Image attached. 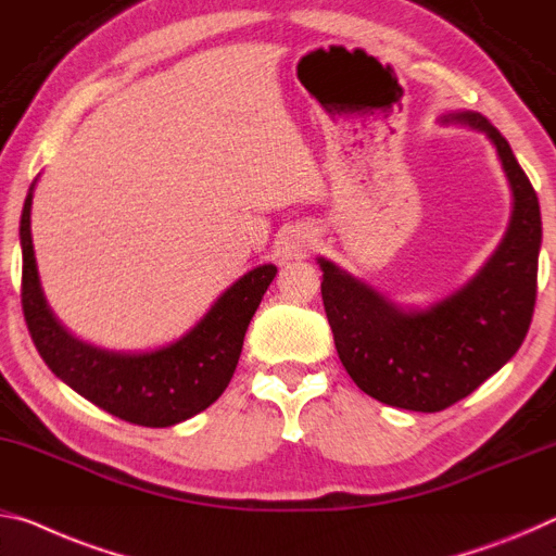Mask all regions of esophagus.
Returning <instances> with one entry per match:
<instances>
[{"instance_id": "esophagus-1", "label": "esophagus", "mask_w": 556, "mask_h": 556, "mask_svg": "<svg viewBox=\"0 0 556 556\" xmlns=\"http://www.w3.org/2000/svg\"><path fill=\"white\" fill-rule=\"evenodd\" d=\"M314 235H309V232H292L285 240V244H281V257L285 260H302V257H306V252L312 250L314 247Z\"/></svg>"}]
</instances>
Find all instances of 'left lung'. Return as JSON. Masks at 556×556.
<instances>
[{
  "label": "left lung",
  "mask_w": 556,
  "mask_h": 556,
  "mask_svg": "<svg viewBox=\"0 0 556 556\" xmlns=\"http://www.w3.org/2000/svg\"><path fill=\"white\" fill-rule=\"evenodd\" d=\"M482 130L513 185V217L468 285L428 309H401L374 287L319 260L333 343L361 391L386 405L438 413L470 395L517 354L530 331L542 247L540 200L513 148L480 113H447Z\"/></svg>",
  "instance_id": "8db88e82"
}]
</instances>
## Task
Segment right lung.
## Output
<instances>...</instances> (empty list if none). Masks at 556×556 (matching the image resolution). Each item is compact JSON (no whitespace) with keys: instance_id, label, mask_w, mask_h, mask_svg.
Masks as SVG:
<instances>
[{"instance_id":"right-lung-1","label":"right lung","mask_w":556,"mask_h":556,"mask_svg":"<svg viewBox=\"0 0 556 556\" xmlns=\"http://www.w3.org/2000/svg\"><path fill=\"white\" fill-rule=\"evenodd\" d=\"M31 195L34 185L20 223L22 309L34 346L51 371L111 416L146 428L175 426L213 405L235 374L247 326L277 277L275 264L237 279L175 343L146 354L105 351L72 337L43 299L31 244Z\"/></svg>"}]
</instances>
